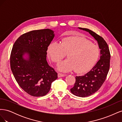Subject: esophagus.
I'll return each mask as SVG.
<instances>
[{"instance_id": "34e87169", "label": "esophagus", "mask_w": 122, "mask_h": 122, "mask_svg": "<svg viewBox=\"0 0 122 122\" xmlns=\"http://www.w3.org/2000/svg\"><path fill=\"white\" fill-rule=\"evenodd\" d=\"M58 77H64L66 76V74H62V73H58V74H57Z\"/></svg>"}]
</instances>
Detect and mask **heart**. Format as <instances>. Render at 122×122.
<instances>
[{
	"instance_id": "1",
	"label": "heart",
	"mask_w": 122,
	"mask_h": 122,
	"mask_svg": "<svg viewBox=\"0 0 122 122\" xmlns=\"http://www.w3.org/2000/svg\"><path fill=\"white\" fill-rule=\"evenodd\" d=\"M48 56L58 64L68 53V58L58 66L60 71L68 72L74 70L77 73L87 72L98 61L99 48L85 38L76 36L66 37L60 43L52 42L47 48Z\"/></svg>"
}]
</instances>
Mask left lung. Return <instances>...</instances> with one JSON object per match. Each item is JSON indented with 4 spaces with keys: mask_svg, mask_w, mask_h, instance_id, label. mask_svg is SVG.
<instances>
[{
    "mask_svg": "<svg viewBox=\"0 0 122 122\" xmlns=\"http://www.w3.org/2000/svg\"><path fill=\"white\" fill-rule=\"evenodd\" d=\"M78 28L89 32L97 41L101 49L100 60L86 74L76 76L74 86L70 90L76 96L86 97L97 92L104 82L109 70L110 54L107 44L101 36L87 28Z\"/></svg>",
    "mask_w": 122,
    "mask_h": 122,
    "instance_id": "8db88e82",
    "label": "left lung"
}]
</instances>
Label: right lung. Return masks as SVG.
<instances>
[{
	"label": "right lung",
	"instance_id": "add662e5",
	"mask_svg": "<svg viewBox=\"0 0 122 122\" xmlns=\"http://www.w3.org/2000/svg\"><path fill=\"white\" fill-rule=\"evenodd\" d=\"M54 36L50 29L30 31L19 37L12 48L11 70L19 86L32 96L46 95L57 78V73L46 61L47 48ZM26 53V60L23 57Z\"/></svg>",
	"mask_w": 122,
	"mask_h": 122
}]
</instances>
